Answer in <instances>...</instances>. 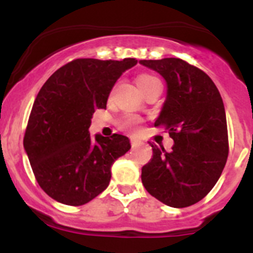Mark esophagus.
<instances>
[{"mask_svg": "<svg viewBox=\"0 0 253 253\" xmlns=\"http://www.w3.org/2000/svg\"><path fill=\"white\" fill-rule=\"evenodd\" d=\"M131 144H132V147H137V145L141 144V141H139V139H137L136 137H131Z\"/></svg>", "mask_w": 253, "mask_h": 253, "instance_id": "1", "label": "esophagus"}]
</instances>
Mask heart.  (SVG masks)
Here are the masks:
<instances>
[{"mask_svg": "<svg viewBox=\"0 0 253 253\" xmlns=\"http://www.w3.org/2000/svg\"><path fill=\"white\" fill-rule=\"evenodd\" d=\"M137 85L141 90L144 89L153 88V86H159L162 88V83H160L159 78H157L155 76L152 75H142L137 78ZM139 124H141V119L136 116H127L124 121L121 122V127L125 129H128V131H136L138 128Z\"/></svg>", "mask_w": 253, "mask_h": 253, "instance_id": "heart-1", "label": "heart"}]
</instances>
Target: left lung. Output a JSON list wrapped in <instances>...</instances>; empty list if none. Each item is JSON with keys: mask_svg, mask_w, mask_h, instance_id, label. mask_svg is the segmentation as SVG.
<instances>
[{"mask_svg": "<svg viewBox=\"0 0 253 253\" xmlns=\"http://www.w3.org/2000/svg\"><path fill=\"white\" fill-rule=\"evenodd\" d=\"M167 82V96L154 126L174 139L171 152L152 145L153 157L142 168L145 190L174 208L200 202L214 187L229 153L223 99L200 68L175 57L141 60Z\"/></svg>", "mask_w": 253, "mask_h": 253, "instance_id": "8db88e82", "label": "left lung"}]
</instances>
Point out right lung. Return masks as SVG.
<instances>
[{
    "mask_svg": "<svg viewBox=\"0 0 253 253\" xmlns=\"http://www.w3.org/2000/svg\"><path fill=\"white\" fill-rule=\"evenodd\" d=\"M136 65V58H78L58 68L38 93L23 144L38 183L57 202L82 206L100 195L111 165L131 148L128 137H93L89 127L117 79Z\"/></svg>",
    "mask_w": 253,
    "mask_h": 253,
    "instance_id": "right-lung-1",
    "label": "right lung"
}]
</instances>
